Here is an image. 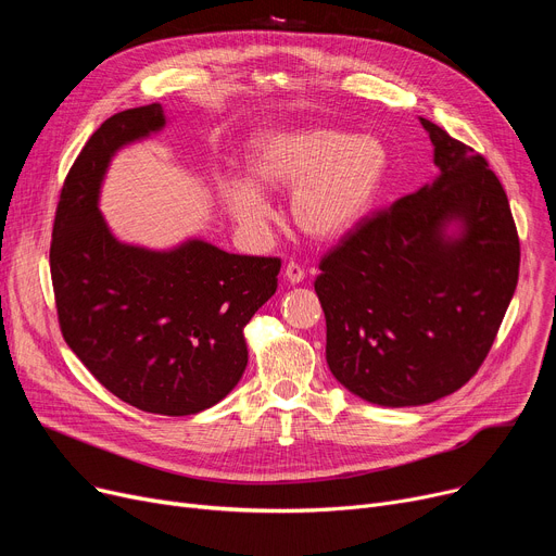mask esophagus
<instances>
[{
    "label": "esophagus",
    "instance_id": "34e87169",
    "mask_svg": "<svg viewBox=\"0 0 556 556\" xmlns=\"http://www.w3.org/2000/svg\"><path fill=\"white\" fill-rule=\"evenodd\" d=\"M283 277H286V281H290V283H302L304 277H306V273H304L302 266H298V263H288V266L283 268Z\"/></svg>",
    "mask_w": 556,
    "mask_h": 556
}]
</instances>
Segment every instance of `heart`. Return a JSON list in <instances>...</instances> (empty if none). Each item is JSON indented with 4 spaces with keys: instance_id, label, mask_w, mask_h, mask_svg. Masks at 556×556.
<instances>
[{
    "instance_id": "b5f03b06",
    "label": "heart",
    "mask_w": 556,
    "mask_h": 556,
    "mask_svg": "<svg viewBox=\"0 0 556 556\" xmlns=\"http://www.w3.org/2000/svg\"><path fill=\"white\" fill-rule=\"evenodd\" d=\"M248 173L227 175L218 191L229 216L245 231L273 218L266 191H290V216L306 237L333 243L374 212L390 175V151L376 135L336 128H277L252 137Z\"/></svg>"
}]
</instances>
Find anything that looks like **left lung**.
<instances>
[{
	"label": "left lung",
	"mask_w": 556,
	"mask_h": 556,
	"mask_svg": "<svg viewBox=\"0 0 556 556\" xmlns=\"http://www.w3.org/2000/svg\"><path fill=\"white\" fill-rule=\"evenodd\" d=\"M419 122L440 173L344 237L315 279L331 374L386 407L426 405L469 381L518 283L501 180L469 146Z\"/></svg>",
	"instance_id": "left-lung-1"
}]
</instances>
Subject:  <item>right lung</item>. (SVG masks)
I'll use <instances>...</instances> for the list:
<instances>
[{
	"instance_id": "add662e5",
	"label": "right lung",
	"mask_w": 556,
	"mask_h": 556,
	"mask_svg": "<svg viewBox=\"0 0 556 556\" xmlns=\"http://www.w3.org/2000/svg\"><path fill=\"white\" fill-rule=\"evenodd\" d=\"M160 103L112 114L65 180L49 252L65 342L143 413L185 417L223 401L248 365L243 327L277 290L279 258L191 237L166 250L116 239L99 210L112 157L166 128Z\"/></svg>"
}]
</instances>
